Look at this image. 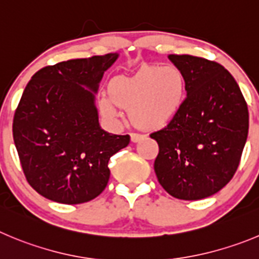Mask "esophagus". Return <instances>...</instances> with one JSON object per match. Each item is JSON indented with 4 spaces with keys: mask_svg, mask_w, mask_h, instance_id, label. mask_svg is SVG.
<instances>
[{
    "mask_svg": "<svg viewBox=\"0 0 259 259\" xmlns=\"http://www.w3.org/2000/svg\"><path fill=\"white\" fill-rule=\"evenodd\" d=\"M144 135L143 134H139V133H132L130 134V138H132V142H134V143H137V142H139L143 138Z\"/></svg>",
    "mask_w": 259,
    "mask_h": 259,
    "instance_id": "obj_1",
    "label": "esophagus"
}]
</instances>
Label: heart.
Instances as JSON below:
<instances>
[{"label": "heart", "instance_id": "1", "mask_svg": "<svg viewBox=\"0 0 259 259\" xmlns=\"http://www.w3.org/2000/svg\"><path fill=\"white\" fill-rule=\"evenodd\" d=\"M110 96L102 97L103 115L117 121L120 108L130 110L132 121L142 129L166 126L179 115L187 98V78L178 66H144L135 74L111 80Z\"/></svg>", "mask_w": 259, "mask_h": 259}]
</instances>
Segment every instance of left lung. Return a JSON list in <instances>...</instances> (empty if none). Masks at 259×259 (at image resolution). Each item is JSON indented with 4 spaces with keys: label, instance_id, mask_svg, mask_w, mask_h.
<instances>
[{
    "label": "left lung",
    "instance_id": "left-lung-1",
    "mask_svg": "<svg viewBox=\"0 0 259 259\" xmlns=\"http://www.w3.org/2000/svg\"><path fill=\"white\" fill-rule=\"evenodd\" d=\"M187 78V98L167 126L151 134L158 143V183L172 197L207 198L233 179L249 127V112L233 75L222 65L190 55H168Z\"/></svg>",
    "mask_w": 259,
    "mask_h": 259
}]
</instances>
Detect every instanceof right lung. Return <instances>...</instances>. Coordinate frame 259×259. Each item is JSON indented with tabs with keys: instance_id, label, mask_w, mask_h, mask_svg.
Wrapping results in <instances>:
<instances>
[{
	"instance_id": "right-lung-1",
	"label": "right lung",
	"mask_w": 259,
	"mask_h": 259,
	"mask_svg": "<svg viewBox=\"0 0 259 259\" xmlns=\"http://www.w3.org/2000/svg\"><path fill=\"white\" fill-rule=\"evenodd\" d=\"M117 53L62 61L31 76L14 115L13 135L24 175L45 198L89 202L105 190L108 161L129 135L101 129L94 93ZM87 86V89L83 87Z\"/></svg>"
}]
</instances>
